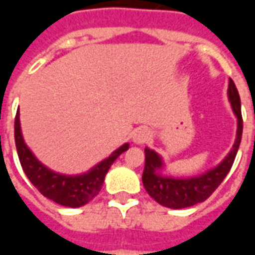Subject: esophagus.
I'll list each match as a JSON object with an SVG mask.
<instances>
[{
    "instance_id": "1",
    "label": "esophagus",
    "mask_w": 255,
    "mask_h": 255,
    "mask_svg": "<svg viewBox=\"0 0 255 255\" xmlns=\"http://www.w3.org/2000/svg\"><path fill=\"white\" fill-rule=\"evenodd\" d=\"M149 138H150L149 131L143 128V129H138L136 132L133 133L132 140L136 144H143V143H146L147 140H149Z\"/></svg>"
}]
</instances>
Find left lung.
Listing matches in <instances>:
<instances>
[{"mask_svg": "<svg viewBox=\"0 0 255 255\" xmlns=\"http://www.w3.org/2000/svg\"><path fill=\"white\" fill-rule=\"evenodd\" d=\"M228 98H230L232 111L238 119V131H236V139L232 149L216 168L205 172L203 175L194 177L180 179V177L162 176L160 173L161 169L164 168L162 158L154 150L149 147L144 149L146 161H144L142 182L147 194L155 202L171 209H183L197 205V203L206 201L228 175L235 161L236 153L241 144L242 131H243L241 97L232 79H230V84H228Z\"/></svg>", "mask_w": 255, "mask_h": 255, "instance_id": "left-lung-1", "label": "left lung"}]
</instances>
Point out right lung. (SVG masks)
I'll return each mask as SVG.
<instances>
[{
	"label": "right lung",
	"mask_w": 255,
	"mask_h": 255,
	"mask_svg": "<svg viewBox=\"0 0 255 255\" xmlns=\"http://www.w3.org/2000/svg\"><path fill=\"white\" fill-rule=\"evenodd\" d=\"M14 142L25 176L30 179V182L43 197L68 208H80L94 199L100 194L112 164L129 147V144L124 143L89 172L76 176H68L50 171L41 161H38L32 151L27 147L21 135L19 111L14 117Z\"/></svg>",
	"instance_id": "1"
}]
</instances>
